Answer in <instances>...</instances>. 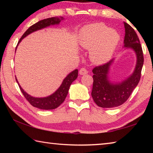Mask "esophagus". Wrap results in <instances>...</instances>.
<instances>
[{"label":"esophagus","instance_id":"1","mask_svg":"<svg viewBox=\"0 0 153 153\" xmlns=\"http://www.w3.org/2000/svg\"><path fill=\"white\" fill-rule=\"evenodd\" d=\"M79 74L80 75H86L88 74V71L85 68H81L79 71Z\"/></svg>","mask_w":153,"mask_h":153}]
</instances>
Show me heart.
<instances>
[{
    "label": "heart",
    "instance_id": "heart-1",
    "mask_svg": "<svg viewBox=\"0 0 153 153\" xmlns=\"http://www.w3.org/2000/svg\"><path fill=\"white\" fill-rule=\"evenodd\" d=\"M120 36L113 29L102 23L86 25L80 30L78 42L82 48L89 50L92 62L102 64L111 58L120 42Z\"/></svg>",
    "mask_w": 153,
    "mask_h": 153
}]
</instances>
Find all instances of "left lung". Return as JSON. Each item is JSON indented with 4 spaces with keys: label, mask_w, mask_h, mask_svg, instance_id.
<instances>
[{
    "label": "left lung",
    "mask_w": 153,
    "mask_h": 153,
    "mask_svg": "<svg viewBox=\"0 0 153 153\" xmlns=\"http://www.w3.org/2000/svg\"><path fill=\"white\" fill-rule=\"evenodd\" d=\"M125 27L123 47L132 49L136 55V64L133 73L120 82L109 79L108 74L114 59L102 65L94 67L92 70L93 86L92 97L98 107L113 108L123 104L128 99L140 79L144 63L143 52L139 38L130 25L123 22Z\"/></svg>",
    "instance_id": "8db88e82"
}]
</instances>
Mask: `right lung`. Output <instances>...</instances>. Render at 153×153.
<instances>
[{"mask_svg": "<svg viewBox=\"0 0 153 153\" xmlns=\"http://www.w3.org/2000/svg\"><path fill=\"white\" fill-rule=\"evenodd\" d=\"M64 18L63 17H54L48 18V19H45L43 20H41L40 22L36 23L35 24L32 25V26H30L28 29L26 30L24 35L22 36V38H20V40L17 45V47L19 44L21 42L24 38L26 37L30 33L32 32H34L37 30H40L44 29V28L47 27L51 25H59L60 24L61 21H63ZM16 47V49H17ZM77 75H78V70L77 69H75L74 71H71V73H69L66 76L61 86H59V88L56 90V91L53 93V94L48 96L46 97H33L32 96L28 94L26 92H25L24 89L22 87L18 82L17 78L16 81L17 83L19 85V88L21 91L23 93V94L26 98L27 100L29 102L33 107L40 108V109H44V110H51V109H55V108H57L59 106H60L62 103L65 99L67 94H68L69 87H70L71 84H72L74 80H76L77 77Z\"/></svg>", "mask_w": 153, "mask_h": 153, "instance_id": "add662e5", "label": "right lung"}]
</instances>
